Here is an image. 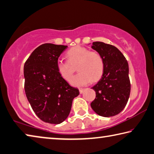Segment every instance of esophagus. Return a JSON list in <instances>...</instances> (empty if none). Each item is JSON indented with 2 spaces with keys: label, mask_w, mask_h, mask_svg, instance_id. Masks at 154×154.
Here are the masks:
<instances>
[{
  "label": "esophagus",
  "mask_w": 154,
  "mask_h": 154,
  "mask_svg": "<svg viewBox=\"0 0 154 154\" xmlns=\"http://www.w3.org/2000/svg\"><path fill=\"white\" fill-rule=\"evenodd\" d=\"M85 91V89H79V92H80V94H82L83 93V91Z\"/></svg>",
  "instance_id": "obj_1"
}]
</instances>
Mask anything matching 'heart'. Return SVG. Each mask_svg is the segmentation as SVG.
Returning a JSON list of instances; mask_svg holds the SVG:
<instances>
[{
  "mask_svg": "<svg viewBox=\"0 0 154 154\" xmlns=\"http://www.w3.org/2000/svg\"><path fill=\"white\" fill-rule=\"evenodd\" d=\"M66 57L67 62L57 60V70L62 79L69 82L75 71L73 66L77 65L79 73L73 78L71 82L74 86H85L92 81H97L102 76L104 63L98 52L89 51L86 48L76 46L68 50Z\"/></svg>",
  "mask_w": 154,
  "mask_h": 154,
  "instance_id": "heart-1",
  "label": "heart"
}]
</instances>
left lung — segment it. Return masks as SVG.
I'll list each match as a JSON object with an SVG mask.
<instances>
[{
    "instance_id": "obj_1",
    "label": "left lung",
    "mask_w": 154,
    "mask_h": 154,
    "mask_svg": "<svg viewBox=\"0 0 154 154\" xmlns=\"http://www.w3.org/2000/svg\"><path fill=\"white\" fill-rule=\"evenodd\" d=\"M91 48L103 58L104 69L99 82L92 87L96 97L91 106L100 116L112 117L122 111L130 97L128 61L119 50L110 44L95 42Z\"/></svg>"
}]
</instances>
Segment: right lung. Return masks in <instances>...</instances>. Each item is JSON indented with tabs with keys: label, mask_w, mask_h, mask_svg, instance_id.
<instances>
[{
	"label": "right lung",
	"mask_w": 154,
	"mask_h": 154,
	"mask_svg": "<svg viewBox=\"0 0 154 154\" xmlns=\"http://www.w3.org/2000/svg\"><path fill=\"white\" fill-rule=\"evenodd\" d=\"M67 46L44 44L37 47L24 66V90L34 112L40 119L59 124L67 119L72 101L79 91L62 79L57 62Z\"/></svg>",
	"instance_id": "1"
}]
</instances>
